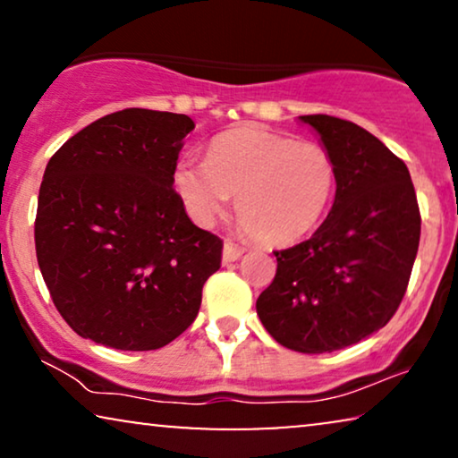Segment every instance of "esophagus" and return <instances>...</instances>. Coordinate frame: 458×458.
Instances as JSON below:
<instances>
[{
  "label": "esophagus",
  "mask_w": 458,
  "mask_h": 458,
  "mask_svg": "<svg viewBox=\"0 0 458 458\" xmlns=\"http://www.w3.org/2000/svg\"><path fill=\"white\" fill-rule=\"evenodd\" d=\"M242 254H243V248L242 246H237V243H233L231 240L225 242V246H223V262L240 260Z\"/></svg>",
  "instance_id": "esophagus-1"
}]
</instances>
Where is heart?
I'll return each instance as SVG.
<instances>
[{
	"label": "heart",
	"mask_w": 458,
	"mask_h": 458,
	"mask_svg": "<svg viewBox=\"0 0 458 458\" xmlns=\"http://www.w3.org/2000/svg\"><path fill=\"white\" fill-rule=\"evenodd\" d=\"M174 187L199 225H210L231 196H240L237 212L256 240L293 243L329 212L337 166L318 143L246 127L218 137L206 162L181 160Z\"/></svg>",
	"instance_id": "heart-1"
}]
</instances>
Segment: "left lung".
Listing matches in <instances>:
<instances>
[{
	"mask_svg": "<svg viewBox=\"0 0 458 458\" xmlns=\"http://www.w3.org/2000/svg\"><path fill=\"white\" fill-rule=\"evenodd\" d=\"M337 166L331 212L298 246L279 250L273 284L256 300L281 346L334 352L387 325L403 302L421 237L409 168L359 124L300 116Z\"/></svg>",
	"mask_w": 458,
	"mask_h": 458,
	"instance_id": "1",
	"label": "left lung"
}]
</instances>
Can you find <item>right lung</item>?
I'll return each instance as SVG.
<instances>
[{"label":"right lung","mask_w":458,"mask_h":458,"mask_svg":"<svg viewBox=\"0 0 458 458\" xmlns=\"http://www.w3.org/2000/svg\"><path fill=\"white\" fill-rule=\"evenodd\" d=\"M185 114L127 108L72 135L47 162L35 218L43 281L81 337L156 350L196 321L223 242L174 191Z\"/></svg>","instance_id":"obj_1"}]
</instances>
